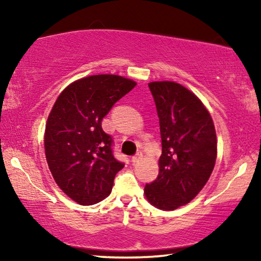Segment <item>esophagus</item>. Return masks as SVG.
<instances>
[{
    "label": "esophagus",
    "instance_id": "esophagus-1",
    "mask_svg": "<svg viewBox=\"0 0 261 261\" xmlns=\"http://www.w3.org/2000/svg\"><path fill=\"white\" fill-rule=\"evenodd\" d=\"M140 159H141V154H139V153H138V154H135L134 156H132V163L137 164Z\"/></svg>",
    "mask_w": 261,
    "mask_h": 261
}]
</instances>
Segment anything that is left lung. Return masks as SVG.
<instances>
[{
    "label": "left lung",
    "instance_id": "obj_1",
    "mask_svg": "<svg viewBox=\"0 0 261 261\" xmlns=\"http://www.w3.org/2000/svg\"><path fill=\"white\" fill-rule=\"evenodd\" d=\"M159 116L163 152L159 174L144 194L155 208L174 210L191 202L210 178L217 156L216 130L208 109L176 82L148 83Z\"/></svg>",
    "mask_w": 261,
    "mask_h": 261
}]
</instances>
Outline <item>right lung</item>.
Listing matches in <instances>:
<instances>
[{"mask_svg":"<svg viewBox=\"0 0 261 261\" xmlns=\"http://www.w3.org/2000/svg\"><path fill=\"white\" fill-rule=\"evenodd\" d=\"M137 83L117 74H94L67 85L46 122L48 169L64 194L82 205L108 197L123 164L114 158L102 120Z\"/></svg>","mask_w":261,"mask_h":261,"instance_id":"right-lung-1","label":"right lung"}]
</instances>
